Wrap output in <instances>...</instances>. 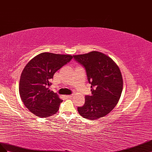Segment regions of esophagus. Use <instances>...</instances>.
<instances>
[{
  "mask_svg": "<svg viewBox=\"0 0 152 152\" xmlns=\"http://www.w3.org/2000/svg\"><path fill=\"white\" fill-rule=\"evenodd\" d=\"M72 97V95H66V97L67 99H71Z\"/></svg>",
  "mask_w": 152,
  "mask_h": 152,
  "instance_id": "obj_1",
  "label": "esophagus"
}]
</instances>
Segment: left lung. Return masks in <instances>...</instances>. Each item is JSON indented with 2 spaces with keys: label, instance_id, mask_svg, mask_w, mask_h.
Wrapping results in <instances>:
<instances>
[{
  "label": "left lung",
  "instance_id": "1",
  "mask_svg": "<svg viewBox=\"0 0 152 152\" xmlns=\"http://www.w3.org/2000/svg\"><path fill=\"white\" fill-rule=\"evenodd\" d=\"M85 68L92 95L85 96V104L77 107L81 116L94 120L105 116L118 102L123 90L122 75L111 58L97 51L73 55Z\"/></svg>",
  "mask_w": 152,
  "mask_h": 152
}]
</instances>
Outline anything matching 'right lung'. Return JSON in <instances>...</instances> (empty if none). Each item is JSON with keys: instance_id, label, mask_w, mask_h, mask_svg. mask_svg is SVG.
Here are the masks:
<instances>
[{"instance_id": "add662e5", "label": "right lung", "mask_w": 152, "mask_h": 152, "mask_svg": "<svg viewBox=\"0 0 152 152\" xmlns=\"http://www.w3.org/2000/svg\"><path fill=\"white\" fill-rule=\"evenodd\" d=\"M71 55L43 52L32 58L21 72L19 93L25 107L40 118L53 116L63 101L49 89L54 74L72 58Z\"/></svg>"}]
</instances>
